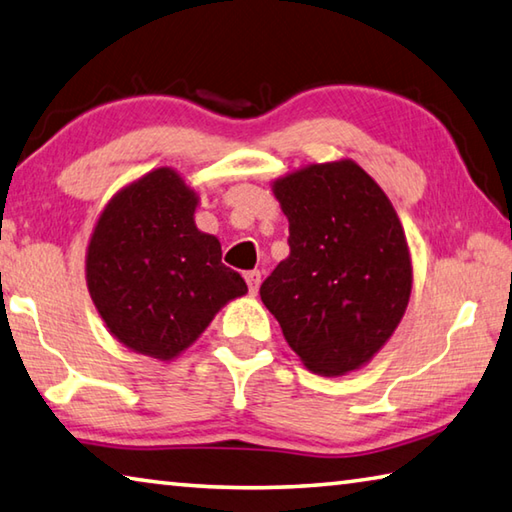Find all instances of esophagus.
<instances>
[{
    "label": "esophagus",
    "mask_w": 512,
    "mask_h": 512,
    "mask_svg": "<svg viewBox=\"0 0 512 512\" xmlns=\"http://www.w3.org/2000/svg\"><path fill=\"white\" fill-rule=\"evenodd\" d=\"M244 277H246V284H248L250 295H255L259 291V284H262V273H259V271H248Z\"/></svg>",
    "instance_id": "obj_1"
}]
</instances>
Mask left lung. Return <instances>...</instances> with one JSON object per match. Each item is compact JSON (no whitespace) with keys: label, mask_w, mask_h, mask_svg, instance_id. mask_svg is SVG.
<instances>
[{"label":"left lung","mask_w":512,"mask_h":512,"mask_svg":"<svg viewBox=\"0 0 512 512\" xmlns=\"http://www.w3.org/2000/svg\"><path fill=\"white\" fill-rule=\"evenodd\" d=\"M291 253L259 288L304 367L345 376L392 338L412 295V255L383 188L351 159L273 181Z\"/></svg>","instance_id":"obj_1"}]
</instances>
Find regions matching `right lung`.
Returning <instances> with one entry per match:
<instances>
[{
  "label": "right lung",
  "instance_id": "obj_1",
  "mask_svg": "<svg viewBox=\"0 0 512 512\" xmlns=\"http://www.w3.org/2000/svg\"><path fill=\"white\" fill-rule=\"evenodd\" d=\"M199 192L156 167L102 208L85 275L98 315L120 345L170 362L192 347L228 302L248 293L221 264V244L194 224Z\"/></svg>",
  "mask_w": 512,
  "mask_h": 512
}]
</instances>
